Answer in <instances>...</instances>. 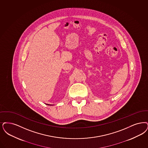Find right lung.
I'll list each match as a JSON object with an SVG mask.
<instances>
[{
    "mask_svg": "<svg viewBox=\"0 0 148 148\" xmlns=\"http://www.w3.org/2000/svg\"><path fill=\"white\" fill-rule=\"evenodd\" d=\"M47 105H48V104H47Z\"/></svg>",
    "mask_w": 148,
    "mask_h": 148,
    "instance_id": "obj_1",
    "label": "right lung"
}]
</instances>
